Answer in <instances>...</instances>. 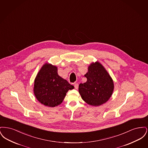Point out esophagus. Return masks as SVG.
<instances>
[{
	"instance_id": "1",
	"label": "esophagus",
	"mask_w": 148,
	"mask_h": 148,
	"mask_svg": "<svg viewBox=\"0 0 148 148\" xmlns=\"http://www.w3.org/2000/svg\"><path fill=\"white\" fill-rule=\"evenodd\" d=\"M78 86H79V85H78L77 83H75V84H74V87H75V88L76 89H78Z\"/></svg>"
}]
</instances>
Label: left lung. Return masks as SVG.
I'll return each mask as SVG.
<instances>
[{"label": "left lung", "mask_w": 148, "mask_h": 148, "mask_svg": "<svg viewBox=\"0 0 148 148\" xmlns=\"http://www.w3.org/2000/svg\"><path fill=\"white\" fill-rule=\"evenodd\" d=\"M87 81L79 85L82 98L90 106H98L106 103L114 90L113 79L104 67L98 62L92 63L84 75Z\"/></svg>", "instance_id": "8db88e82"}]
</instances>
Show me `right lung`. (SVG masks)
Returning <instances> with one entry per match:
<instances>
[{
  "label": "right lung",
  "mask_w": 148,
  "mask_h": 148,
  "mask_svg": "<svg viewBox=\"0 0 148 148\" xmlns=\"http://www.w3.org/2000/svg\"><path fill=\"white\" fill-rule=\"evenodd\" d=\"M74 88L58 75L56 66L45 63L35 77L34 93L44 106L55 107L63 102L66 92Z\"/></svg>",
  "instance_id": "obj_1"
}]
</instances>
